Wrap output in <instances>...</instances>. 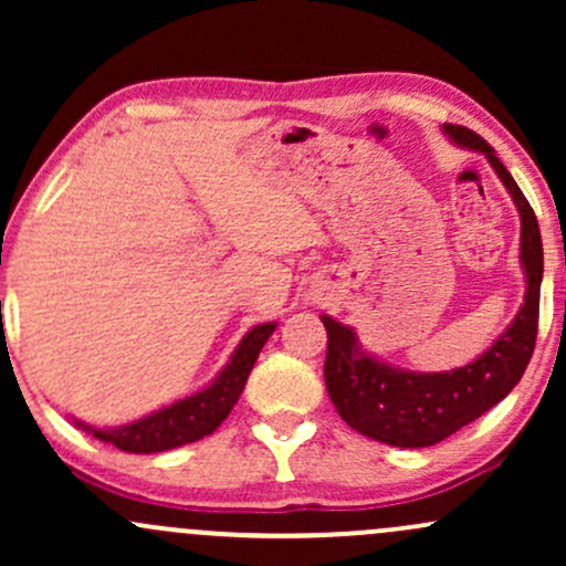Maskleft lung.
Returning a JSON list of instances; mask_svg holds the SVG:
<instances>
[{
	"label": "left lung",
	"mask_w": 566,
	"mask_h": 566,
	"mask_svg": "<svg viewBox=\"0 0 566 566\" xmlns=\"http://www.w3.org/2000/svg\"><path fill=\"white\" fill-rule=\"evenodd\" d=\"M444 133L458 146L484 154L492 170L509 188L513 205L522 216L518 258L527 279V292L509 329L476 361L450 373H407L373 359L359 348L354 329L335 322L333 316H322L327 327L324 382L337 415L361 437L391 447H431L473 423L479 415L511 394L535 350L543 282V242L535 212L503 161L495 157V148L482 135L460 125H444Z\"/></svg>",
	"instance_id": "1"
}]
</instances>
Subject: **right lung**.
<instances>
[{
	"instance_id": "obj_1",
	"label": "right lung",
	"mask_w": 566,
	"mask_h": 566,
	"mask_svg": "<svg viewBox=\"0 0 566 566\" xmlns=\"http://www.w3.org/2000/svg\"><path fill=\"white\" fill-rule=\"evenodd\" d=\"M276 329L274 322L258 324L242 337L229 365L220 369V375L207 388H201L193 396L172 401L170 407H161L157 412L146 415V418L135 420V423L119 428H93L87 423L76 426L93 433L95 439L108 441L116 450L148 454V452H165L172 447L191 444L201 437H210L216 428L229 418L233 405L244 391V382L250 378L252 367H255L258 354L265 346L271 333Z\"/></svg>"
}]
</instances>
